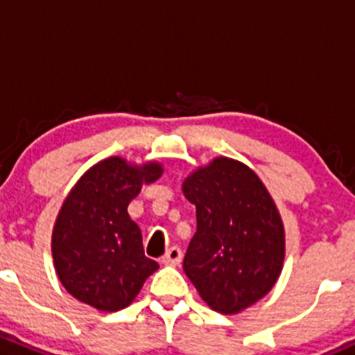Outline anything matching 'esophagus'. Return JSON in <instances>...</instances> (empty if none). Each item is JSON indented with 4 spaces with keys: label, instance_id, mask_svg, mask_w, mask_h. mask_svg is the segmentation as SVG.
Returning a JSON list of instances; mask_svg holds the SVG:
<instances>
[{
    "label": "esophagus",
    "instance_id": "1",
    "mask_svg": "<svg viewBox=\"0 0 355 355\" xmlns=\"http://www.w3.org/2000/svg\"><path fill=\"white\" fill-rule=\"evenodd\" d=\"M182 261V250L178 247H171L168 248V252L162 256L161 263L166 264V266H177V264H180Z\"/></svg>",
    "mask_w": 355,
    "mask_h": 355
}]
</instances>
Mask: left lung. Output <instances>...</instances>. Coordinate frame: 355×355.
Segmentation results:
<instances>
[{"label": "left lung", "mask_w": 355, "mask_h": 355, "mask_svg": "<svg viewBox=\"0 0 355 355\" xmlns=\"http://www.w3.org/2000/svg\"><path fill=\"white\" fill-rule=\"evenodd\" d=\"M182 193L196 207V233L184 271L218 313L243 312L282 273L286 231L261 178L247 164L215 157L189 175Z\"/></svg>", "instance_id": "obj_1"}]
</instances>
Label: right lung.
<instances>
[{"instance_id": "add662e5", "label": "right lung", "mask_w": 355, "mask_h": 355, "mask_svg": "<svg viewBox=\"0 0 355 355\" xmlns=\"http://www.w3.org/2000/svg\"><path fill=\"white\" fill-rule=\"evenodd\" d=\"M162 164L112 155L89 168L68 193L52 230V259L62 287L101 312L129 306L159 268L144 252L128 207Z\"/></svg>"}]
</instances>
